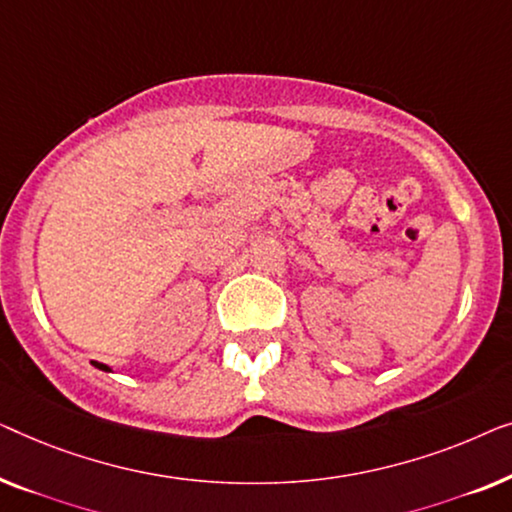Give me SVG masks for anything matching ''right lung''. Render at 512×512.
I'll list each match as a JSON object with an SVG mask.
<instances>
[{
    "instance_id": "add662e5",
    "label": "right lung",
    "mask_w": 512,
    "mask_h": 512,
    "mask_svg": "<svg viewBox=\"0 0 512 512\" xmlns=\"http://www.w3.org/2000/svg\"><path fill=\"white\" fill-rule=\"evenodd\" d=\"M92 364H95V366H97V369H102V371H111V369H109V366H106V364H102V362H92Z\"/></svg>"
}]
</instances>
